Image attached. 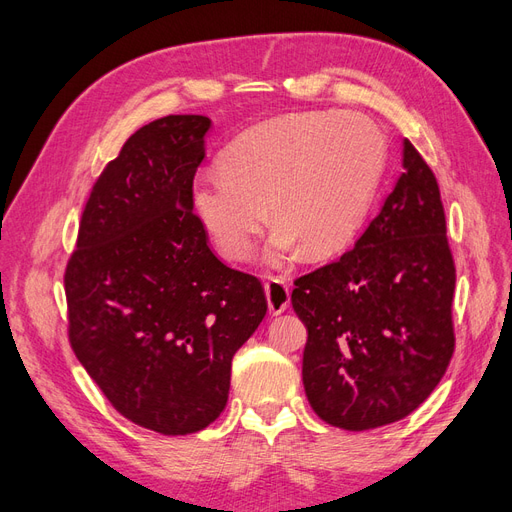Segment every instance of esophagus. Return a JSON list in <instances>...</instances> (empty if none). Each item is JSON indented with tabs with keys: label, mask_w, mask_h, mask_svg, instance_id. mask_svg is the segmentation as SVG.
<instances>
[{
	"label": "esophagus",
	"mask_w": 512,
	"mask_h": 512,
	"mask_svg": "<svg viewBox=\"0 0 512 512\" xmlns=\"http://www.w3.org/2000/svg\"><path fill=\"white\" fill-rule=\"evenodd\" d=\"M266 289V298H268V306L272 315H280L285 312L291 304V295H289V285L283 276H272L268 278V283L263 285Z\"/></svg>",
	"instance_id": "obj_1"
}]
</instances>
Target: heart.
<instances>
[{
    "instance_id": "heart-1",
    "label": "heart",
    "mask_w": 512,
    "mask_h": 512,
    "mask_svg": "<svg viewBox=\"0 0 512 512\" xmlns=\"http://www.w3.org/2000/svg\"><path fill=\"white\" fill-rule=\"evenodd\" d=\"M385 168V138L355 112L289 114L246 131L225 148L221 170L200 172L189 204L217 249L251 259L261 227L278 221L270 257L304 246L310 257L351 242L372 206Z\"/></svg>"
}]
</instances>
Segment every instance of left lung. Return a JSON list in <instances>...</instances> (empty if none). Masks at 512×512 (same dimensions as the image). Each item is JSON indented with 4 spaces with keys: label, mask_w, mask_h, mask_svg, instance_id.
<instances>
[{
    "label": "left lung",
    "mask_w": 512,
    "mask_h": 512,
    "mask_svg": "<svg viewBox=\"0 0 512 512\" xmlns=\"http://www.w3.org/2000/svg\"><path fill=\"white\" fill-rule=\"evenodd\" d=\"M293 285L306 398L325 423L374 430L436 389L455 351V261L438 180L408 140L402 176L353 249Z\"/></svg>",
    "instance_id": "left-lung-1"
}]
</instances>
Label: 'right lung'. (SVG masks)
Returning <instances> with one entry per match:
<instances>
[{"label":"right lung","instance_id":"obj_1","mask_svg":"<svg viewBox=\"0 0 512 512\" xmlns=\"http://www.w3.org/2000/svg\"><path fill=\"white\" fill-rule=\"evenodd\" d=\"M210 119L140 127L97 176L65 266L74 355L125 419L166 436L227 404L232 359L266 317L261 280L225 266L189 191Z\"/></svg>","mask_w":512,"mask_h":512}]
</instances>
